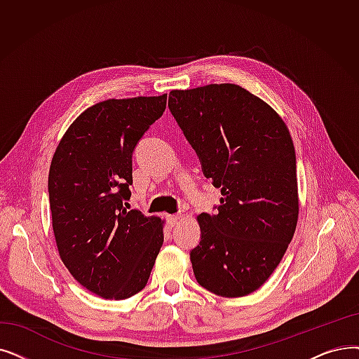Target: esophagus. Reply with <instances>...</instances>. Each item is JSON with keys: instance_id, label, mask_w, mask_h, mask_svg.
<instances>
[{"instance_id": "34e87169", "label": "esophagus", "mask_w": 359, "mask_h": 359, "mask_svg": "<svg viewBox=\"0 0 359 359\" xmlns=\"http://www.w3.org/2000/svg\"><path fill=\"white\" fill-rule=\"evenodd\" d=\"M179 220H180V215H170V217L167 218V222H168V226H170V227H175V226L179 223Z\"/></svg>"}]
</instances>
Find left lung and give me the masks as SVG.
I'll list each match as a JSON object with an SVG mask.
<instances>
[{
  "label": "left lung",
  "instance_id": "obj_1",
  "mask_svg": "<svg viewBox=\"0 0 359 359\" xmlns=\"http://www.w3.org/2000/svg\"><path fill=\"white\" fill-rule=\"evenodd\" d=\"M168 108L223 195L215 214L198 217L196 282L223 298L246 296L273 274L298 222L290 133L270 105L231 83L171 90Z\"/></svg>",
  "mask_w": 359,
  "mask_h": 359
}]
</instances>
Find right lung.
I'll list each match as a JSON object with an SVG mask.
<instances>
[{
    "mask_svg": "<svg viewBox=\"0 0 359 359\" xmlns=\"http://www.w3.org/2000/svg\"><path fill=\"white\" fill-rule=\"evenodd\" d=\"M167 95L108 100L89 107L61 139L48 194L57 248L83 287L126 299L148 282L164 241L158 217L126 210L132 155L158 120Z\"/></svg>",
    "mask_w": 359,
    "mask_h": 359,
    "instance_id": "add662e5",
    "label": "right lung"
}]
</instances>
